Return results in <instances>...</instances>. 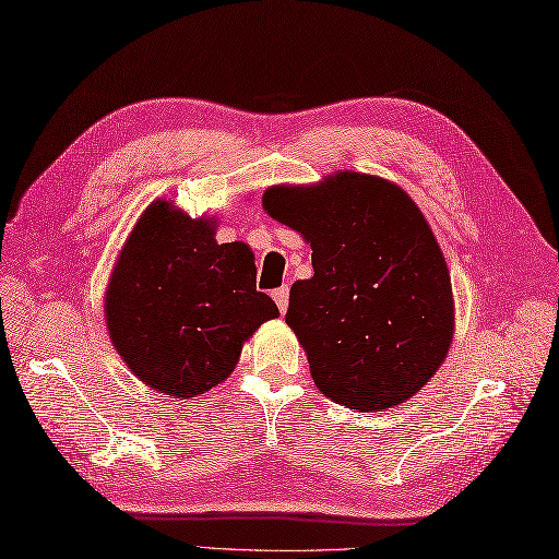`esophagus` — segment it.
Wrapping results in <instances>:
<instances>
[{
    "label": "esophagus",
    "mask_w": 559,
    "mask_h": 559,
    "mask_svg": "<svg viewBox=\"0 0 559 559\" xmlns=\"http://www.w3.org/2000/svg\"><path fill=\"white\" fill-rule=\"evenodd\" d=\"M288 299H290L288 285H281V288H276V290H274V302L278 305L281 313H285V309H288Z\"/></svg>",
    "instance_id": "34e87169"
}]
</instances>
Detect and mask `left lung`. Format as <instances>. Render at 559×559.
Returning a JSON list of instances; mask_svg holds the SVG:
<instances>
[{
    "instance_id": "1",
    "label": "left lung",
    "mask_w": 559,
    "mask_h": 559,
    "mask_svg": "<svg viewBox=\"0 0 559 559\" xmlns=\"http://www.w3.org/2000/svg\"><path fill=\"white\" fill-rule=\"evenodd\" d=\"M262 205L311 246L313 276L293 283L285 323L317 388L361 413L404 404L453 340L451 276L418 205L359 171L271 186Z\"/></svg>"
}]
</instances>
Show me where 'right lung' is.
Segmentation results:
<instances>
[{
	"mask_svg": "<svg viewBox=\"0 0 559 559\" xmlns=\"http://www.w3.org/2000/svg\"><path fill=\"white\" fill-rule=\"evenodd\" d=\"M246 242L214 240V219L155 200L112 269L106 325L112 347L148 388L189 399L228 378L246 342L278 317L257 293Z\"/></svg>",
	"mask_w": 559,
	"mask_h": 559,
	"instance_id": "obj_1",
	"label": "right lung"
}]
</instances>
